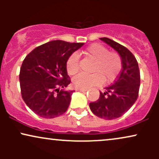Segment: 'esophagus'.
<instances>
[{"label":"esophagus","instance_id":"obj_1","mask_svg":"<svg viewBox=\"0 0 159 159\" xmlns=\"http://www.w3.org/2000/svg\"><path fill=\"white\" fill-rule=\"evenodd\" d=\"M76 90L77 91H80V92H83V93H85L86 91L87 90H81V89H76Z\"/></svg>","mask_w":159,"mask_h":159}]
</instances>
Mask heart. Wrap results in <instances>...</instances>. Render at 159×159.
Instances as JSON below:
<instances>
[{
    "label": "heart",
    "mask_w": 159,
    "mask_h": 159,
    "mask_svg": "<svg viewBox=\"0 0 159 159\" xmlns=\"http://www.w3.org/2000/svg\"><path fill=\"white\" fill-rule=\"evenodd\" d=\"M85 55L94 60L91 72L92 74L80 73L72 79V84L77 89L87 90L99 85L102 82L109 83L114 81L122 69V60L116 52H108L104 45L94 43L84 52ZM66 69L69 75H75L79 70V57L73 53L66 61Z\"/></svg>",
    "instance_id": "1"
}]
</instances>
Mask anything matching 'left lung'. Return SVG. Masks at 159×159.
<instances>
[{"label": "left lung", "mask_w": 159, "mask_h": 159, "mask_svg": "<svg viewBox=\"0 0 159 159\" xmlns=\"http://www.w3.org/2000/svg\"><path fill=\"white\" fill-rule=\"evenodd\" d=\"M100 39L118 52L123 68L114 83L105 87V92H100L97 101L90 103V108L98 117L114 120L123 116L136 102L140 88V70L135 57L129 49L108 38Z\"/></svg>", "instance_id": "1"}]
</instances>
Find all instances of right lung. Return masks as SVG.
I'll list each match as a JSON object with an SVG mask.
<instances>
[{
    "mask_svg": "<svg viewBox=\"0 0 159 159\" xmlns=\"http://www.w3.org/2000/svg\"><path fill=\"white\" fill-rule=\"evenodd\" d=\"M83 45L53 40L36 47L25 58L19 74L21 96L38 116L52 119L68 109L74 91L63 89L71 82L66 61Z\"/></svg>",
    "mask_w": 159,
    "mask_h": 159,
    "instance_id": "obj_1",
    "label": "right lung"
}]
</instances>
